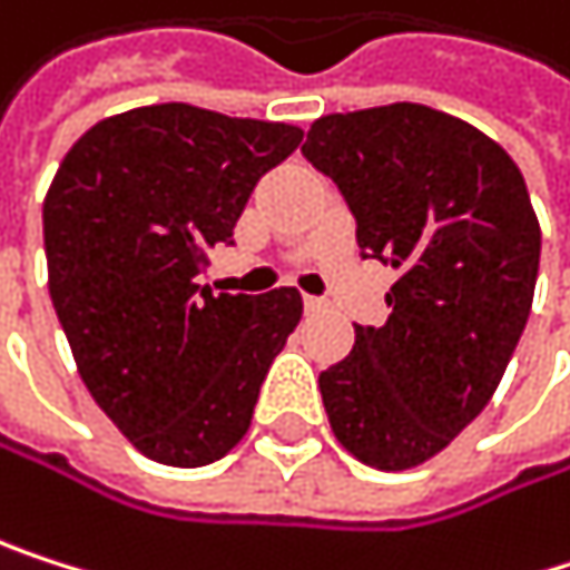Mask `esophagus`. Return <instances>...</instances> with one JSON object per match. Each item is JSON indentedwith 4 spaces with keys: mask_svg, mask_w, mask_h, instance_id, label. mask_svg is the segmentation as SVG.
<instances>
[{
    "mask_svg": "<svg viewBox=\"0 0 570 570\" xmlns=\"http://www.w3.org/2000/svg\"><path fill=\"white\" fill-rule=\"evenodd\" d=\"M304 307H307V314H324V311H327V301H324V297H311V294H307V297H304Z\"/></svg>",
    "mask_w": 570,
    "mask_h": 570,
    "instance_id": "esophagus-1",
    "label": "esophagus"
}]
</instances>
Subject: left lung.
<instances>
[{"mask_svg":"<svg viewBox=\"0 0 570 570\" xmlns=\"http://www.w3.org/2000/svg\"><path fill=\"white\" fill-rule=\"evenodd\" d=\"M304 156L337 183L364 256L397 269L384 327L321 374L337 441L377 471L441 454L494 397L524 334L541 226L518 163L421 102L321 116Z\"/></svg>","mask_w":570,"mask_h":570,"instance_id":"8db88e82","label":"left lung"}]
</instances>
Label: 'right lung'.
<instances>
[{"instance_id":"add662e5","label":"right lung","mask_w":570,"mask_h":570,"mask_svg":"<svg viewBox=\"0 0 570 570\" xmlns=\"http://www.w3.org/2000/svg\"><path fill=\"white\" fill-rule=\"evenodd\" d=\"M301 139L291 122L159 102L99 119L56 169L49 297L92 401L149 461L203 468L233 451L301 324L294 287L213 297L196 283Z\"/></svg>"}]
</instances>
